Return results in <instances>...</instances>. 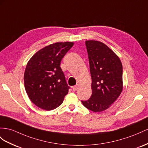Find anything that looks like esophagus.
<instances>
[{"label": "esophagus", "instance_id": "1", "mask_svg": "<svg viewBox=\"0 0 148 148\" xmlns=\"http://www.w3.org/2000/svg\"><path fill=\"white\" fill-rule=\"evenodd\" d=\"M79 84H77L76 85L73 87V90H77L79 89Z\"/></svg>", "mask_w": 148, "mask_h": 148}]
</instances>
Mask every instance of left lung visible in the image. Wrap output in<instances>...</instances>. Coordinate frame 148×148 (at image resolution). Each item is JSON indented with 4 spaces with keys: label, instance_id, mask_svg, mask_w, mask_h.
Returning a JSON list of instances; mask_svg holds the SVG:
<instances>
[{
    "label": "left lung",
    "instance_id": "obj_1",
    "mask_svg": "<svg viewBox=\"0 0 148 148\" xmlns=\"http://www.w3.org/2000/svg\"><path fill=\"white\" fill-rule=\"evenodd\" d=\"M86 46L92 77V95L88 100L81 102L89 110L101 112L110 107L122 92V63L103 42L86 40Z\"/></svg>",
    "mask_w": 148,
    "mask_h": 148
}]
</instances>
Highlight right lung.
Returning <instances> with one entry per match:
<instances>
[{
    "mask_svg": "<svg viewBox=\"0 0 148 148\" xmlns=\"http://www.w3.org/2000/svg\"><path fill=\"white\" fill-rule=\"evenodd\" d=\"M70 42H56L40 49L29 60L24 73L25 89L36 106L46 111L61 105L69 92L60 62L73 46Z\"/></svg>",
    "mask_w": 148,
    "mask_h": 148,
    "instance_id": "obj_1",
    "label": "right lung"
}]
</instances>
